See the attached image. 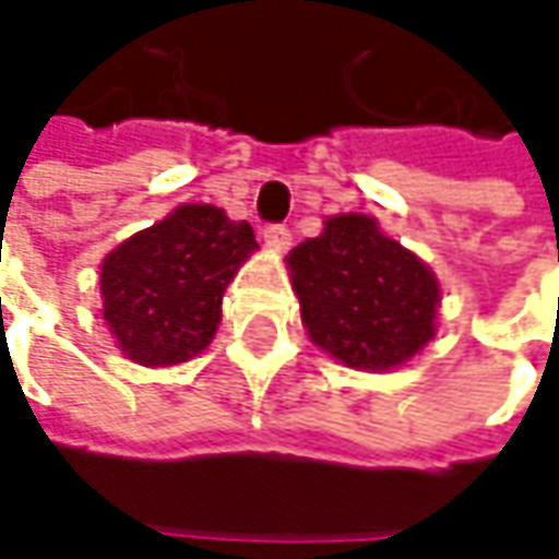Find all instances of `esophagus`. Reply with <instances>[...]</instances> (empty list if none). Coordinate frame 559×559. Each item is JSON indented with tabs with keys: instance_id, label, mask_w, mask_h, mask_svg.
<instances>
[{
	"instance_id": "obj_1",
	"label": "esophagus",
	"mask_w": 559,
	"mask_h": 559,
	"mask_svg": "<svg viewBox=\"0 0 559 559\" xmlns=\"http://www.w3.org/2000/svg\"><path fill=\"white\" fill-rule=\"evenodd\" d=\"M264 242H267V248H273V251H286V248L292 246L289 226H283V224L264 226Z\"/></svg>"
}]
</instances>
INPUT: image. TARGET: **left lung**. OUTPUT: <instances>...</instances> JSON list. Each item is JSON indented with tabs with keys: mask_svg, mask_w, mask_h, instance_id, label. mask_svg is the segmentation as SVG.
Listing matches in <instances>:
<instances>
[{
	"mask_svg": "<svg viewBox=\"0 0 559 559\" xmlns=\"http://www.w3.org/2000/svg\"><path fill=\"white\" fill-rule=\"evenodd\" d=\"M286 267L308 338L342 367L389 373L439 333V276L370 214L326 217Z\"/></svg>",
	"mask_w": 559,
	"mask_h": 559,
	"instance_id": "left-lung-1",
	"label": "left lung"
}]
</instances>
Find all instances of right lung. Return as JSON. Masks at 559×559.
Returning a JSON list of instances; mask_svg holds the SVG:
<instances>
[{
  "label": "right lung",
  "instance_id": "right-lung-1",
  "mask_svg": "<svg viewBox=\"0 0 559 559\" xmlns=\"http://www.w3.org/2000/svg\"><path fill=\"white\" fill-rule=\"evenodd\" d=\"M258 251L254 229L217 204H180L98 264L102 320L140 367L199 357L221 326L226 286Z\"/></svg>",
  "mask_w": 559,
  "mask_h": 559
}]
</instances>
